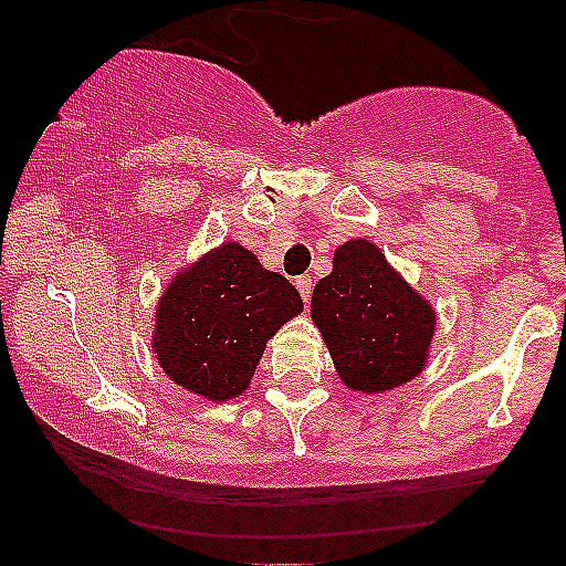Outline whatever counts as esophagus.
I'll list each match as a JSON object with an SVG mask.
<instances>
[{"mask_svg":"<svg viewBox=\"0 0 566 566\" xmlns=\"http://www.w3.org/2000/svg\"><path fill=\"white\" fill-rule=\"evenodd\" d=\"M295 287H297V292H301V297L305 303L311 301V287H314V279L311 276H297L295 279Z\"/></svg>","mask_w":566,"mask_h":566,"instance_id":"34e87169","label":"esophagus"}]
</instances>
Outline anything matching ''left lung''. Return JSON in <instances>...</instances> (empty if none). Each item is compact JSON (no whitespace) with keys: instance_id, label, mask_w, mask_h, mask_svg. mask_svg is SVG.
Here are the masks:
<instances>
[{"instance_id":"8db88e82","label":"left lung","mask_w":566,"mask_h":566,"mask_svg":"<svg viewBox=\"0 0 566 566\" xmlns=\"http://www.w3.org/2000/svg\"><path fill=\"white\" fill-rule=\"evenodd\" d=\"M311 316L354 391H391L418 378L433 337V308L365 239L340 244L333 274L311 295Z\"/></svg>"}]
</instances>
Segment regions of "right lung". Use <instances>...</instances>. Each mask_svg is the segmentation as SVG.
<instances>
[{"label": "right lung", "instance_id": "1", "mask_svg": "<svg viewBox=\"0 0 566 566\" xmlns=\"http://www.w3.org/2000/svg\"><path fill=\"white\" fill-rule=\"evenodd\" d=\"M303 311L301 292L229 242L172 279L157 305L154 350L165 373L210 401L250 386L269 337Z\"/></svg>", "mask_w": 566, "mask_h": 566}]
</instances>
